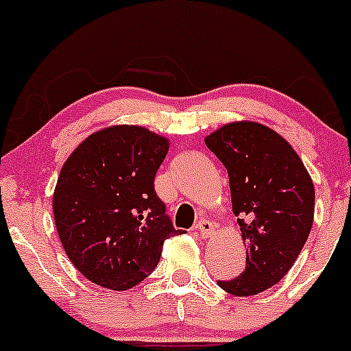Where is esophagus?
I'll return each mask as SVG.
<instances>
[{
	"instance_id": "1",
	"label": "esophagus",
	"mask_w": 351,
	"mask_h": 351,
	"mask_svg": "<svg viewBox=\"0 0 351 351\" xmlns=\"http://www.w3.org/2000/svg\"><path fill=\"white\" fill-rule=\"evenodd\" d=\"M196 232L202 234L203 238H208L213 234L215 225L210 221V219H202V221H198V225H196Z\"/></svg>"
}]
</instances>
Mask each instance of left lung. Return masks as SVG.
Masks as SVG:
<instances>
[{"mask_svg": "<svg viewBox=\"0 0 351 351\" xmlns=\"http://www.w3.org/2000/svg\"><path fill=\"white\" fill-rule=\"evenodd\" d=\"M205 143L228 171L233 213L246 246L241 275L218 287L237 296L261 293L287 275L308 240L313 182L291 145L261 123H228Z\"/></svg>", "mask_w": 351, "mask_h": 351, "instance_id": "obj_1", "label": "left lung"}]
</instances>
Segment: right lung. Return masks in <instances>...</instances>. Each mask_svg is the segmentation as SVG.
<instances>
[{"label":"right lung","mask_w":351,"mask_h":351,"mask_svg":"<svg viewBox=\"0 0 351 351\" xmlns=\"http://www.w3.org/2000/svg\"><path fill=\"white\" fill-rule=\"evenodd\" d=\"M168 148L143 126L117 125L90 134L64 161L53 195L56 230L95 285L130 290L156 268L165 240L183 233L155 191Z\"/></svg>","instance_id":"1"}]
</instances>
